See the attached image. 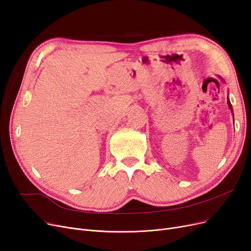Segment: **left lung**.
<instances>
[{"label":"left lung","instance_id":"8db88e82","mask_svg":"<svg viewBox=\"0 0 251 251\" xmlns=\"http://www.w3.org/2000/svg\"><path fill=\"white\" fill-rule=\"evenodd\" d=\"M227 105H228V107H230V110L232 111V114H233V107H232V104L230 102V100H227ZM233 116H234V114H233Z\"/></svg>","mask_w":251,"mask_h":251}]
</instances>
